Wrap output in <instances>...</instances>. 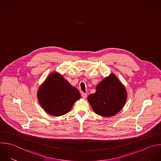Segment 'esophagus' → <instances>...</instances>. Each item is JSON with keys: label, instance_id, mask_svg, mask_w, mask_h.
Segmentation results:
<instances>
[{"label": "esophagus", "instance_id": "1", "mask_svg": "<svg viewBox=\"0 0 161 161\" xmlns=\"http://www.w3.org/2000/svg\"><path fill=\"white\" fill-rule=\"evenodd\" d=\"M86 95H87V94L86 93H81V97L83 98H85L86 97Z\"/></svg>", "mask_w": 161, "mask_h": 161}]
</instances>
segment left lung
Segmentation results:
<instances>
[{
	"mask_svg": "<svg viewBox=\"0 0 161 161\" xmlns=\"http://www.w3.org/2000/svg\"><path fill=\"white\" fill-rule=\"evenodd\" d=\"M126 98L127 93L125 86L114 74L99 83L95 93L88 97L94 112L105 117L113 116L119 112Z\"/></svg>",
	"mask_w": 161,
	"mask_h": 161,
	"instance_id": "1",
	"label": "left lung"
}]
</instances>
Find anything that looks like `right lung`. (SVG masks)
<instances>
[{"mask_svg": "<svg viewBox=\"0 0 161 161\" xmlns=\"http://www.w3.org/2000/svg\"><path fill=\"white\" fill-rule=\"evenodd\" d=\"M37 97L42 108L50 115L59 116L68 113L80 98L78 89L57 73H53L40 87Z\"/></svg>", "mask_w": 161, "mask_h": 161, "instance_id": "add662e5", "label": "right lung"}]
</instances>
